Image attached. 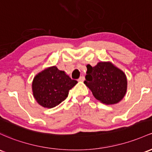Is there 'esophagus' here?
I'll use <instances>...</instances> for the list:
<instances>
[{
  "mask_svg": "<svg viewBox=\"0 0 152 152\" xmlns=\"http://www.w3.org/2000/svg\"><path fill=\"white\" fill-rule=\"evenodd\" d=\"M79 81H84V76H81V77L79 78V80H78Z\"/></svg>",
  "mask_w": 152,
  "mask_h": 152,
  "instance_id": "esophagus-1",
  "label": "esophagus"
}]
</instances>
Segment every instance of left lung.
Wrapping results in <instances>:
<instances>
[{
	"mask_svg": "<svg viewBox=\"0 0 152 152\" xmlns=\"http://www.w3.org/2000/svg\"><path fill=\"white\" fill-rule=\"evenodd\" d=\"M84 84L96 99L106 104H116L123 99L127 89V79L121 70L110 63H98L94 67L86 66Z\"/></svg>",
	"mask_w": 152,
	"mask_h": 152,
	"instance_id": "obj_1",
	"label": "left lung"
}]
</instances>
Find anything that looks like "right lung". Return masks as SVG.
I'll return each mask as SVG.
<instances>
[{
    "label": "right lung",
    "mask_w": 152,
    "mask_h": 152,
    "mask_svg": "<svg viewBox=\"0 0 152 152\" xmlns=\"http://www.w3.org/2000/svg\"><path fill=\"white\" fill-rule=\"evenodd\" d=\"M78 83L56 66L38 73L32 83L33 95L40 105L53 108L67 98L69 90Z\"/></svg>",
    "instance_id": "right-lung-1"
}]
</instances>
